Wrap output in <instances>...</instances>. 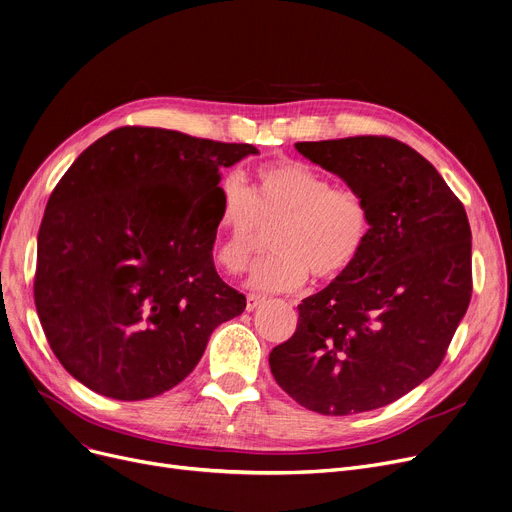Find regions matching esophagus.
<instances>
[{"instance_id":"obj_1","label":"esophagus","mask_w":512,"mask_h":512,"mask_svg":"<svg viewBox=\"0 0 512 512\" xmlns=\"http://www.w3.org/2000/svg\"><path fill=\"white\" fill-rule=\"evenodd\" d=\"M265 303V297H259V294H249L247 297V311H255Z\"/></svg>"}]
</instances>
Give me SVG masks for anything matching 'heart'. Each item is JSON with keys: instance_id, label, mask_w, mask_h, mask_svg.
Returning a JSON list of instances; mask_svg holds the SVG:
<instances>
[{"instance_id": "1", "label": "heart", "mask_w": 512, "mask_h": 512, "mask_svg": "<svg viewBox=\"0 0 512 512\" xmlns=\"http://www.w3.org/2000/svg\"><path fill=\"white\" fill-rule=\"evenodd\" d=\"M272 253L259 261L249 284L261 292H294L313 274L342 278L361 257L371 213L363 195L297 159L261 166L249 188L230 176L222 188L218 261L230 274L245 270L272 230Z\"/></svg>"}]
</instances>
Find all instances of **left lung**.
I'll return each instance as SVG.
<instances>
[{
  "label": "left lung",
  "instance_id": "left-lung-1",
  "mask_svg": "<svg viewBox=\"0 0 512 512\" xmlns=\"http://www.w3.org/2000/svg\"><path fill=\"white\" fill-rule=\"evenodd\" d=\"M294 147L363 195L371 234L351 270L299 305L297 332L270 353L272 373L315 413L386 407L440 367L467 313L465 207L423 155L396 139Z\"/></svg>",
  "mask_w": 512,
  "mask_h": 512
}]
</instances>
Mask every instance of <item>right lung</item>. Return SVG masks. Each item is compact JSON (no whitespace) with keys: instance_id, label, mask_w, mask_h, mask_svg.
Instances as JSON below:
<instances>
[{"instance_id":"1","label":"right lung","mask_w":512,"mask_h":512,"mask_svg":"<svg viewBox=\"0 0 512 512\" xmlns=\"http://www.w3.org/2000/svg\"><path fill=\"white\" fill-rule=\"evenodd\" d=\"M259 153L166 128L122 126L76 157L37 240L35 305L64 369L97 394L178 386L247 299L213 265L220 168ZM214 205L190 213L195 198Z\"/></svg>"}]
</instances>
